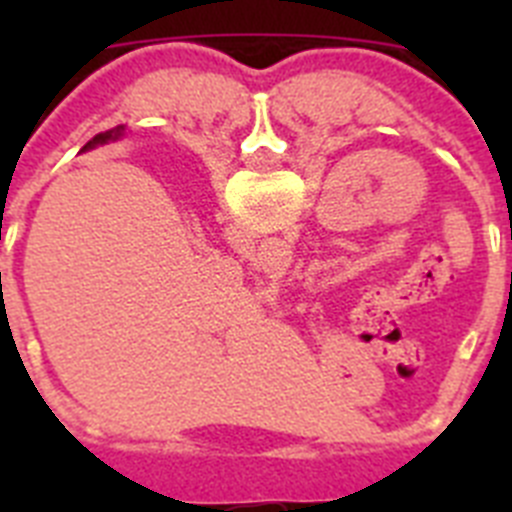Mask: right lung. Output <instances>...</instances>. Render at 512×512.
<instances>
[{
	"label": "right lung",
	"instance_id": "obj_1",
	"mask_svg": "<svg viewBox=\"0 0 512 512\" xmlns=\"http://www.w3.org/2000/svg\"><path fill=\"white\" fill-rule=\"evenodd\" d=\"M120 130H122V128H117V130H107V133L94 135V138L89 140L87 146H84V151H87V148H94V146H102V143H107V140H115L117 135H120Z\"/></svg>",
	"mask_w": 512,
	"mask_h": 512
}]
</instances>
